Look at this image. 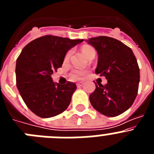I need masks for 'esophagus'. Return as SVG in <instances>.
<instances>
[{
    "label": "esophagus",
    "mask_w": 154,
    "mask_h": 154,
    "mask_svg": "<svg viewBox=\"0 0 154 154\" xmlns=\"http://www.w3.org/2000/svg\"><path fill=\"white\" fill-rule=\"evenodd\" d=\"M83 82H78V83L76 84V85H77V86L78 87H81V86H82V85H83Z\"/></svg>",
    "instance_id": "esophagus-1"
}]
</instances>
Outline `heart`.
I'll use <instances>...</instances> for the list:
<instances>
[{
	"mask_svg": "<svg viewBox=\"0 0 154 154\" xmlns=\"http://www.w3.org/2000/svg\"><path fill=\"white\" fill-rule=\"evenodd\" d=\"M95 51L93 48L90 45H84L82 47V52L83 53V55H85V56H88L89 53H91L92 51ZM71 55V51H68L65 55V59H68V58L70 57ZM85 71L84 70H79V69H73L71 72V78L72 79H80L83 78L85 75Z\"/></svg>",
	"mask_w": 154,
	"mask_h": 154,
	"instance_id": "heart-1",
	"label": "heart"
}]
</instances>
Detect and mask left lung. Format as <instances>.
Listing matches in <instances>:
<instances>
[{"mask_svg": "<svg viewBox=\"0 0 154 154\" xmlns=\"http://www.w3.org/2000/svg\"><path fill=\"white\" fill-rule=\"evenodd\" d=\"M99 55L96 74L105 76L107 83L98 82L89 96L92 106L106 116H116L133 105L137 96L140 69L130 48L107 36L89 38Z\"/></svg>", "mask_w": 154, "mask_h": 154, "instance_id": "obj_1", "label": "left lung"}]
</instances>
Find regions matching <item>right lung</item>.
<instances>
[{
  "label": "right lung",
  "instance_id": "1",
  "mask_svg": "<svg viewBox=\"0 0 154 154\" xmlns=\"http://www.w3.org/2000/svg\"><path fill=\"white\" fill-rule=\"evenodd\" d=\"M82 42L45 35L28 43L17 58V88L28 109L39 117L55 116L70 104L76 85L55 83L51 75L62 67L66 52Z\"/></svg>",
  "mask_w": 154,
  "mask_h": 154
}]
</instances>
